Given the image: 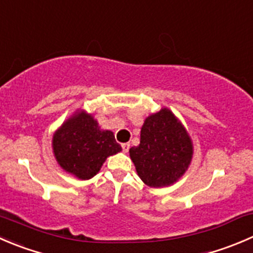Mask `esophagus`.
Here are the masks:
<instances>
[{
  "label": "esophagus",
  "instance_id": "34e87169",
  "mask_svg": "<svg viewBox=\"0 0 253 253\" xmlns=\"http://www.w3.org/2000/svg\"><path fill=\"white\" fill-rule=\"evenodd\" d=\"M129 146H131L129 143H122V151H124L125 153H127V152H128V149H129Z\"/></svg>",
  "mask_w": 253,
  "mask_h": 253
}]
</instances>
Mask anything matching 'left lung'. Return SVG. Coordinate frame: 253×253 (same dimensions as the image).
Returning a JSON list of instances; mask_svg holds the SVG:
<instances>
[{
	"mask_svg": "<svg viewBox=\"0 0 253 253\" xmlns=\"http://www.w3.org/2000/svg\"><path fill=\"white\" fill-rule=\"evenodd\" d=\"M129 157L144 184L152 188L168 186L188 169L193 143L173 112L162 109L147 117L139 144L129 149Z\"/></svg>",
	"mask_w": 253,
	"mask_h": 253,
	"instance_id": "left-lung-1",
	"label": "left lung"
}]
</instances>
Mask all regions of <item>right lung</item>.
I'll return each mask as SVG.
<instances>
[{
    "instance_id": "obj_1",
    "label": "right lung",
    "mask_w": 253,
    "mask_h": 253,
    "mask_svg": "<svg viewBox=\"0 0 253 253\" xmlns=\"http://www.w3.org/2000/svg\"><path fill=\"white\" fill-rule=\"evenodd\" d=\"M121 149L114 133L100 129L96 120L85 111L73 115L53 136L59 166L83 180L96 175L107 157Z\"/></svg>"
}]
</instances>
